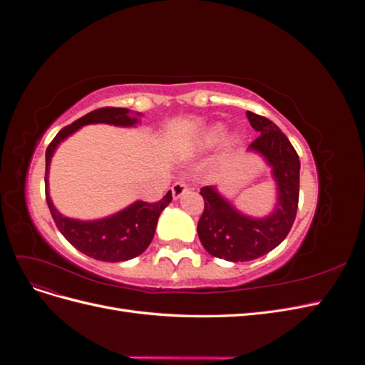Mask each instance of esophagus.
<instances>
[{
  "mask_svg": "<svg viewBox=\"0 0 365 365\" xmlns=\"http://www.w3.org/2000/svg\"><path fill=\"white\" fill-rule=\"evenodd\" d=\"M189 190V185H187L184 181H178V182H175L173 185H172V196H173V200H180V197Z\"/></svg>",
  "mask_w": 365,
  "mask_h": 365,
  "instance_id": "1",
  "label": "esophagus"
}]
</instances>
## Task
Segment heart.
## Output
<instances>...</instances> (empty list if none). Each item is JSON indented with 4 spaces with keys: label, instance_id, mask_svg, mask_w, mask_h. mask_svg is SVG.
<instances>
[{
    "label": "heart",
    "instance_id": "b5f03b06",
    "mask_svg": "<svg viewBox=\"0 0 365 365\" xmlns=\"http://www.w3.org/2000/svg\"><path fill=\"white\" fill-rule=\"evenodd\" d=\"M225 134V126L222 123H213L210 125L208 128H205L202 130V134L197 137V140L195 141V146L196 149L200 150H207V149H212L213 146H216L217 143L222 140ZM240 145V135L233 132V134H230L225 137L224 141V148L227 152L235 150L237 146Z\"/></svg>",
    "mask_w": 365,
    "mask_h": 365
}]
</instances>
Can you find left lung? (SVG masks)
I'll return each mask as SVG.
<instances>
[{
  "mask_svg": "<svg viewBox=\"0 0 365 365\" xmlns=\"http://www.w3.org/2000/svg\"><path fill=\"white\" fill-rule=\"evenodd\" d=\"M259 137L248 152L260 155L271 168L277 187V202L264 217H252L231 204L215 185L202 187L204 212L197 222V236L207 252L228 262H248L279 247L295 220L300 193V160L291 141L267 117L247 111Z\"/></svg>",
  "mask_w": 365,
  "mask_h": 365,
  "instance_id": "left-lung-1",
  "label": "left lung"
}]
</instances>
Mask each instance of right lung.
Returning <instances> with one entry per match:
<instances>
[{
    "mask_svg": "<svg viewBox=\"0 0 365 365\" xmlns=\"http://www.w3.org/2000/svg\"><path fill=\"white\" fill-rule=\"evenodd\" d=\"M140 115L143 114L132 113L126 108L96 109L61 129L46 152V200L54 224L76 250L96 260L125 262L140 256L149 247L153 235H155L161 212L172 202V192H168V195L155 204L135 201L120 212L102 219H73L63 216L51 201L48 192L50 163L61 143L82 126L105 123L120 128H132L140 123Z\"/></svg>",
    "mask_w": 365,
    "mask_h": 365,
    "instance_id": "obj_1",
    "label": "right lung"
}]
</instances>
